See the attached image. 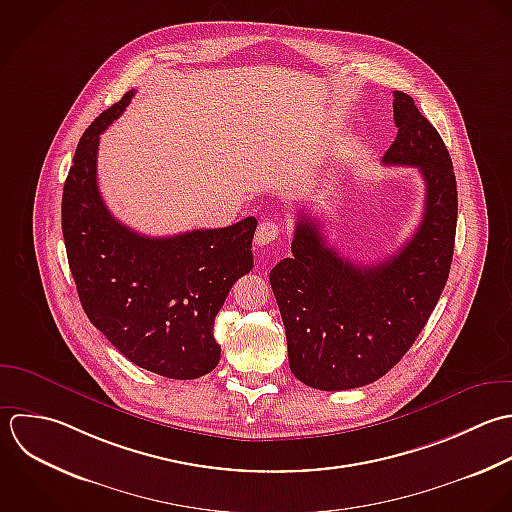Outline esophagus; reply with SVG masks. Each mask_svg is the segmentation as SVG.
Here are the masks:
<instances>
[{
	"label": "esophagus",
	"mask_w": 512,
	"mask_h": 512,
	"mask_svg": "<svg viewBox=\"0 0 512 512\" xmlns=\"http://www.w3.org/2000/svg\"><path fill=\"white\" fill-rule=\"evenodd\" d=\"M281 233V227L275 223V221H263L259 227H257V233H255V243L259 247L263 245H269L273 243Z\"/></svg>",
	"instance_id": "34e87169"
}]
</instances>
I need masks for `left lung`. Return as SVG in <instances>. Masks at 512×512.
<instances>
[{"label": "left lung", "instance_id": "8db88e82", "mask_svg": "<svg viewBox=\"0 0 512 512\" xmlns=\"http://www.w3.org/2000/svg\"><path fill=\"white\" fill-rule=\"evenodd\" d=\"M397 139L383 163L417 167L425 211L413 237L387 261L341 257L317 219H297L291 257L269 275L293 375L321 391L365 387L387 375L427 325L451 271L457 179L451 155L411 95L393 93Z\"/></svg>", "mask_w": 512, "mask_h": 512}]
</instances>
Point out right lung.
I'll use <instances>...</instances> for the list:
<instances>
[{"label":"right lung","mask_w":512,"mask_h":512,"mask_svg":"<svg viewBox=\"0 0 512 512\" xmlns=\"http://www.w3.org/2000/svg\"><path fill=\"white\" fill-rule=\"evenodd\" d=\"M133 89L83 133L61 199V229L81 307L137 367L189 381L221 357L213 325L233 283L253 269L257 219L173 237H147L119 223L97 189L99 135Z\"/></svg>","instance_id":"add662e5"}]
</instances>
